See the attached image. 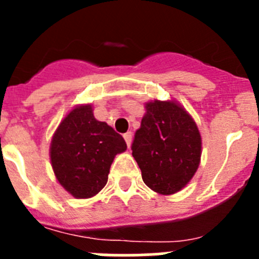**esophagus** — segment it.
<instances>
[{
  "label": "esophagus",
  "instance_id": "obj_1",
  "mask_svg": "<svg viewBox=\"0 0 259 259\" xmlns=\"http://www.w3.org/2000/svg\"><path fill=\"white\" fill-rule=\"evenodd\" d=\"M123 137H124L125 140V144H127V146L130 148V145H131V141H132V134L131 132H127V134L123 135Z\"/></svg>",
  "mask_w": 259,
  "mask_h": 259
}]
</instances>
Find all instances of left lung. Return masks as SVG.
<instances>
[{
	"instance_id": "1",
	"label": "left lung",
	"mask_w": 259,
	"mask_h": 259,
	"mask_svg": "<svg viewBox=\"0 0 259 259\" xmlns=\"http://www.w3.org/2000/svg\"><path fill=\"white\" fill-rule=\"evenodd\" d=\"M135 134L132 155L143 180L159 194H172L188 184L201 159V136L187 111L172 101L146 104Z\"/></svg>"
}]
</instances>
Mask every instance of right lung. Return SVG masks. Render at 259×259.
<instances>
[{"label": "right lung", "instance_id": "1", "mask_svg": "<svg viewBox=\"0 0 259 259\" xmlns=\"http://www.w3.org/2000/svg\"><path fill=\"white\" fill-rule=\"evenodd\" d=\"M127 149L124 139L93 115L91 105L71 110L53 136L50 159L59 184L76 198L104 188L114 157Z\"/></svg>", "mask_w": 259, "mask_h": 259}]
</instances>
